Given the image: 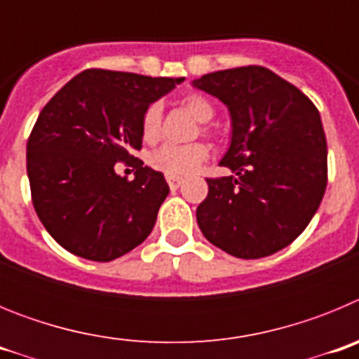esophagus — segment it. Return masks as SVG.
Listing matches in <instances>:
<instances>
[{
	"label": "esophagus",
	"mask_w": 359,
	"mask_h": 359,
	"mask_svg": "<svg viewBox=\"0 0 359 359\" xmlns=\"http://www.w3.org/2000/svg\"><path fill=\"white\" fill-rule=\"evenodd\" d=\"M167 183H169V187L172 190L180 189V187L183 185V177H176V176H167Z\"/></svg>",
	"instance_id": "esophagus-1"
}]
</instances>
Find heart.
<instances>
[{
  "instance_id": "1",
  "label": "heart",
  "mask_w": 359,
  "mask_h": 359,
  "mask_svg": "<svg viewBox=\"0 0 359 359\" xmlns=\"http://www.w3.org/2000/svg\"><path fill=\"white\" fill-rule=\"evenodd\" d=\"M183 107L189 111L190 115L194 116L198 122L207 123L214 118V106L210 100L201 95H187L182 100ZM161 123V106L160 104H151L145 109L144 120H142V135L145 140H154L160 133ZM208 151L205 145L201 144H190V145H176V144H165L158 147L156 151H152L151 167L152 169L160 170V172L167 174V176H187L192 170L199 167L205 158H207Z\"/></svg>"
}]
</instances>
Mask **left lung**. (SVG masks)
Instances as JSON below:
<instances>
[{"mask_svg":"<svg viewBox=\"0 0 359 359\" xmlns=\"http://www.w3.org/2000/svg\"><path fill=\"white\" fill-rule=\"evenodd\" d=\"M192 86L228 107L231 138L196 210L203 236L239 259H261L293 243L327 185V142L318 109L262 66L221 69Z\"/></svg>","mask_w":359,"mask_h":359,"instance_id":"8db88e82","label":"left lung"}]
</instances>
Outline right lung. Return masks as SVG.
I'll use <instances>...</instances> for the list:
<instances>
[{
	"label": "right lung",
	"instance_id": "obj_1",
	"mask_svg": "<svg viewBox=\"0 0 359 359\" xmlns=\"http://www.w3.org/2000/svg\"><path fill=\"white\" fill-rule=\"evenodd\" d=\"M183 81L86 69L43 107L27 144V172L34 208L62 248L109 262L147 239L169 185L144 163L128 182L115 163L136 160L145 109Z\"/></svg>",
	"mask_w": 359,
	"mask_h": 359
}]
</instances>
